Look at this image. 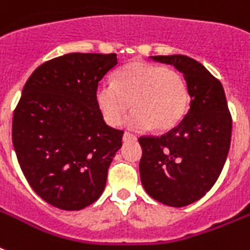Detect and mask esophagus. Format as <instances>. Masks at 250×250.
Returning <instances> with one entry per match:
<instances>
[{"label":"esophagus","instance_id":"obj_1","mask_svg":"<svg viewBox=\"0 0 250 250\" xmlns=\"http://www.w3.org/2000/svg\"><path fill=\"white\" fill-rule=\"evenodd\" d=\"M132 140H136V136H135V135H132V133H129V132L123 133V141H132Z\"/></svg>","mask_w":250,"mask_h":250}]
</instances>
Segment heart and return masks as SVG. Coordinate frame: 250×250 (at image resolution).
I'll return each instance as SVG.
<instances>
[{"mask_svg":"<svg viewBox=\"0 0 250 250\" xmlns=\"http://www.w3.org/2000/svg\"><path fill=\"white\" fill-rule=\"evenodd\" d=\"M96 104L109 125L125 119L129 128L137 131L154 128L165 132L174 128L186 115L189 93L186 80L175 70L146 61H133L114 72L113 84L96 88Z\"/></svg>","mask_w":250,"mask_h":250,"instance_id":"b5f03b06","label":"heart"}]
</instances>
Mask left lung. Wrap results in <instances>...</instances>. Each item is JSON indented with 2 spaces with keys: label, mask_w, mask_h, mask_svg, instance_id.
Wrapping results in <instances>:
<instances>
[{
  "label": "left lung",
  "mask_w": 250,
  "mask_h": 250,
  "mask_svg": "<svg viewBox=\"0 0 250 250\" xmlns=\"http://www.w3.org/2000/svg\"><path fill=\"white\" fill-rule=\"evenodd\" d=\"M150 58L182 72L190 104L175 128L160 137L139 139L141 183L158 202L183 208L204 197L219 178L231 144L232 118L221 82L200 62L182 54Z\"/></svg>",
  "instance_id": "left-lung-1"
}]
</instances>
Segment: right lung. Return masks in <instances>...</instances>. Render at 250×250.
<instances>
[{"label":"right lung","mask_w":250,"mask_h":250,"mask_svg":"<svg viewBox=\"0 0 250 250\" xmlns=\"http://www.w3.org/2000/svg\"><path fill=\"white\" fill-rule=\"evenodd\" d=\"M117 64L115 53H70L39 66L23 88L14 149L29 186L58 209H84L104 192L123 131L106 125L94 94Z\"/></svg>","instance_id":"1"}]
</instances>
